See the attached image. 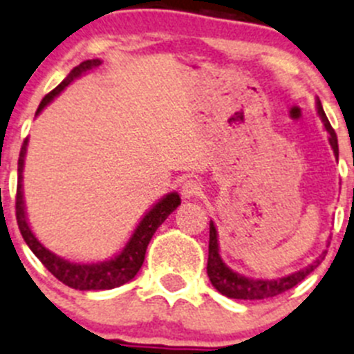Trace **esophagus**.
<instances>
[{
    "mask_svg": "<svg viewBox=\"0 0 354 354\" xmlns=\"http://www.w3.org/2000/svg\"><path fill=\"white\" fill-rule=\"evenodd\" d=\"M203 194V185H201L199 180H185L183 185H181V196L185 199H194V197H199Z\"/></svg>",
    "mask_w": 354,
    "mask_h": 354,
    "instance_id": "1",
    "label": "esophagus"
}]
</instances>
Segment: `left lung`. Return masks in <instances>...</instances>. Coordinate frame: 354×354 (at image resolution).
Here are the masks:
<instances>
[{
	"label": "left lung",
	"instance_id": "1",
	"mask_svg": "<svg viewBox=\"0 0 354 354\" xmlns=\"http://www.w3.org/2000/svg\"><path fill=\"white\" fill-rule=\"evenodd\" d=\"M318 113L322 117L323 124H325L326 132H328V141L332 145V150L335 157H339V143H337V134L330 125L328 118H326L325 111H323L322 104L318 102ZM326 253L319 255L313 263H309L304 269L297 270V272L290 274L286 277H277V279H252V277H244L241 274L234 272L229 267L223 263L222 257L218 253V237L214 223L209 222V255H207V276L209 281L218 292L222 295L229 297V299H241V300H262L276 297L279 293L288 292L290 288L299 285L304 281L316 267L322 263Z\"/></svg>",
	"mask_w": 354,
	"mask_h": 354
}]
</instances>
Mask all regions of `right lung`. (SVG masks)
<instances>
[{"instance_id":"add662e5","label":"right lung","mask_w":354,"mask_h":354,"mask_svg":"<svg viewBox=\"0 0 354 354\" xmlns=\"http://www.w3.org/2000/svg\"><path fill=\"white\" fill-rule=\"evenodd\" d=\"M101 64L99 59H91V61H84L78 64L77 68H73L69 73L68 78L57 85L52 92H48L45 97L39 102L36 113L47 106L48 102L59 94L64 87H68L77 77H80L82 73L88 71V69L95 68ZM26 148H28V140H24L19 153V181H17V196H15V216H17V225L21 230L22 237H24L26 244L31 248V252L38 257L39 262L47 267L59 281L64 283L66 286L75 290H111L117 286L124 285V283L131 281L132 277L136 276L138 270L141 269L145 260V253H147V246L150 243L151 236L155 230L164 223L167 216L176 209L181 204L180 196L176 192L167 194L160 203L155 204L145 218L140 222L138 229L134 230L132 237L125 248L120 252V255L115 257L113 260L101 263H73L64 259H59L54 253L48 252L47 248L43 246L35 234L31 232L28 225V218H26L24 211V199H22V171H24V157H26Z\"/></svg>"}]
</instances>
